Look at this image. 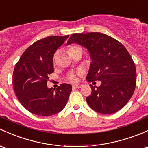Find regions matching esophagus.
Listing matches in <instances>:
<instances>
[{
	"label": "esophagus",
	"mask_w": 148,
	"mask_h": 148,
	"mask_svg": "<svg viewBox=\"0 0 148 148\" xmlns=\"http://www.w3.org/2000/svg\"><path fill=\"white\" fill-rule=\"evenodd\" d=\"M82 86V85H81V84H74L72 86L73 88H81Z\"/></svg>",
	"instance_id": "34e87169"
}]
</instances>
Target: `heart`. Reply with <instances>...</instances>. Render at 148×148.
I'll use <instances>...</instances> for the list:
<instances>
[{"label": "heart", "mask_w": 148, "mask_h": 148, "mask_svg": "<svg viewBox=\"0 0 148 148\" xmlns=\"http://www.w3.org/2000/svg\"><path fill=\"white\" fill-rule=\"evenodd\" d=\"M78 51H82V49L79 46H71L69 48V52L70 53L73 55V54H74L75 52H78ZM57 59H58V52H55L53 56V62L54 63H55L57 62ZM78 77L79 74L78 73H74V72H71L69 74H68L67 75V79L71 82H75L78 80Z\"/></svg>", "instance_id": "heart-1"}]
</instances>
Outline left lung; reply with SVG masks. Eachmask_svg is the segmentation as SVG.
I'll list each match as a JSON object with an SVG mask.
<instances>
[{
  "mask_svg": "<svg viewBox=\"0 0 148 148\" xmlns=\"http://www.w3.org/2000/svg\"><path fill=\"white\" fill-rule=\"evenodd\" d=\"M72 43L89 53L87 82H101L99 86L90 85L92 92L86 97L87 103L101 114L119 111L130 100L136 86V69L130 54L121 42L101 32L73 34L66 45Z\"/></svg>",
  "mask_w": 148,
  "mask_h": 148,
  "instance_id": "left-lung-1",
  "label": "left lung"
}]
</instances>
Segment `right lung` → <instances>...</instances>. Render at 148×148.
Here are the masks:
<instances>
[{"label": "right lung", "mask_w": 148, "mask_h": 148, "mask_svg": "<svg viewBox=\"0 0 148 148\" xmlns=\"http://www.w3.org/2000/svg\"><path fill=\"white\" fill-rule=\"evenodd\" d=\"M69 35L50 36L35 42L23 52L12 75L15 95L30 113L49 116L61 111L67 103L72 86L62 84L49 88V74L54 72L53 56Z\"/></svg>", "instance_id": "obj_1"}]
</instances>
